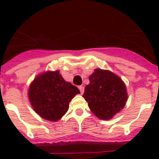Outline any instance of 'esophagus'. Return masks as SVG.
Segmentation results:
<instances>
[{
  "instance_id": "1",
  "label": "esophagus",
  "mask_w": 159,
  "mask_h": 159,
  "mask_svg": "<svg viewBox=\"0 0 159 159\" xmlns=\"http://www.w3.org/2000/svg\"><path fill=\"white\" fill-rule=\"evenodd\" d=\"M79 89L80 91V93L83 94L84 92V86H79Z\"/></svg>"
}]
</instances>
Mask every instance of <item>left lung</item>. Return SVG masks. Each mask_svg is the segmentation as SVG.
<instances>
[{"label":"left lung","mask_w":159,"mask_h":159,"mask_svg":"<svg viewBox=\"0 0 159 159\" xmlns=\"http://www.w3.org/2000/svg\"><path fill=\"white\" fill-rule=\"evenodd\" d=\"M83 95L89 108L100 119L108 120L124 107L127 92L122 79L108 70L97 68L89 76Z\"/></svg>","instance_id":"8db88e82"}]
</instances>
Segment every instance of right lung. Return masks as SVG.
I'll return each mask as SVG.
<instances>
[{
  "instance_id": "right-lung-1",
  "label": "right lung",
  "mask_w": 159,
  "mask_h": 159,
  "mask_svg": "<svg viewBox=\"0 0 159 159\" xmlns=\"http://www.w3.org/2000/svg\"><path fill=\"white\" fill-rule=\"evenodd\" d=\"M80 92L66 82L60 71H46L35 78L29 89L32 108L43 119L56 122L69 108V102Z\"/></svg>"
}]
</instances>
